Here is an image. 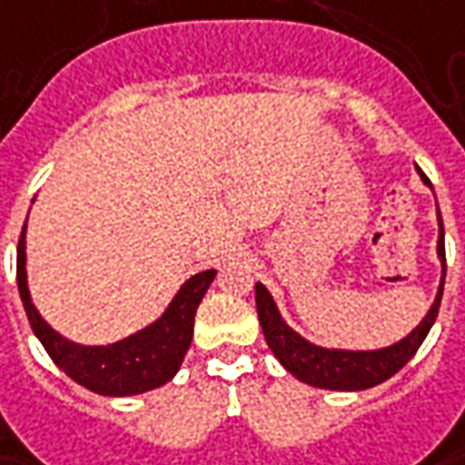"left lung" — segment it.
I'll return each instance as SVG.
<instances>
[{"instance_id": "8db88e82", "label": "left lung", "mask_w": 465, "mask_h": 465, "mask_svg": "<svg viewBox=\"0 0 465 465\" xmlns=\"http://www.w3.org/2000/svg\"><path fill=\"white\" fill-rule=\"evenodd\" d=\"M417 172H420L422 183L430 184L422 169L417 167ZM438 223H440L438 257L442 262L438 296L432 301L427 316L409 331L404 340L389 344V347H381V350H329V347H319V344L303 340L298 331H293L282 322L270 291L262 282H257L254 296H257V313H260L264 340H267V347L272 350V355L281 361L282 368L288 373H293L298 381L316 386V389H329V391H362V389L378 386L393 373H399L420 350V344L424 342L430 327L435 324L438 309H440L442 282H445V232H442L440 211H438Z\"/></svg>"}]
</instances>
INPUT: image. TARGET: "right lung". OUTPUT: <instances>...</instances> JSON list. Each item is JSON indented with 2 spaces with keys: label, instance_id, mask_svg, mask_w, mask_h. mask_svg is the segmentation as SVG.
<instances>
[{
  "label": "right lung",
  "instance_id": "add662e5",
  "mask_svg": "<svg viewBox=\"0 0 465 465\" xmlns=\"http://www.w3.org/2000/svg\"><path fill=\"white\" fill-rule=\"evenodd\" d=\"M25 229L27 221L17 244V288L27 322L51 361L79 386L103 396H134L172 381L190 350L195 312L208 285L216 278V270H203L184 281L167 312L146 329H138L136 334L113 344H76L61 337L54 327H48V322L38 313L30 298L25 270Z\"/></svg>",
  "mask_w": 465,
  "mask_h": 465
}]
</instances>
